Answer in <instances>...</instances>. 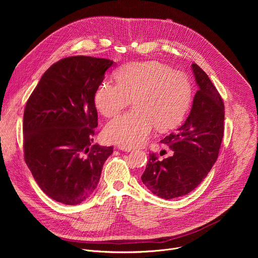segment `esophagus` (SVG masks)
<instances>
[{"instance_id": "1", "label": "esophagus", "mask_w": 258, "mask_h": 258, "mask_svg": "<svg viewBox=\"0 0 258 258\" xmlns=\"http://www.w3.org/2000/svg\"><path fill=\"white\" fill-rule=\"evenodd\" d=\"M118 149L124 151V152H131L133 150L132 147H126V146H123V145H119L118 146Z\"/></svg>"}]
</instances>
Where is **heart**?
I'll return each instance as SVG.
<instances>
[{
    "label": "heart",
    "instance_id": "heart-1",
    "mask_svg": "<svg viewBox=\"0 0 258 258\" xmlns=\"http://www.w3.org/2000/svg\"><path fill=\"white\" fill-rule=\"evenodd\" d=\"M115 77L117 83L105 80L98 86L95 107L106 117L119 114L132 98L135 108L107 123L103 136L110 143L140 146L157 126H175L191 105L193 90L188 76L158 61L127 63Z\"/></svg>",
    "mask_w": 258,
    "mask_h": 258
}]
</instances>
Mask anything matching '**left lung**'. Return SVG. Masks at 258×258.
Instances as JSON below:
<instances>
[{
    "mask_svg": "<svg viewBox=\"0 0 258 258\" xmlns=\"http://www.w3.org/2000/svg\"><path fill=\"white\" fill-rule=\"evenodd\" d=\"M192 70L199 90L186 121L161 143L173 151L158 160L150 154L141 178L154 195L173 199L200 185L215 163L224 137L225 105L206 73L195 63Z\"/></svg>",
    "mask_w": 258,
    "mask_h": 258,
    "instance_id": "left-lung-1",
    "label": "left lung"
}]
</instances>
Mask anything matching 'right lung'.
Masks as SVG:
<instances>
[{"mask_svg":"<svg viewBox=\"0 0 258 258\" xmlns=\"http://www.w3.org/2000/svg\"><path fill=\"white\" fill-rule=\"evenodd\" d=\"M113 61L72 56L54 63L23 115L24 159L43 192L77 205L95 192L113 147L92 145L98 126L94 94Z\"/></svg>","mask_w":258,"mask_h":258,"instance_id":"right-lung-1","label":"right lung"}]
</instances>
